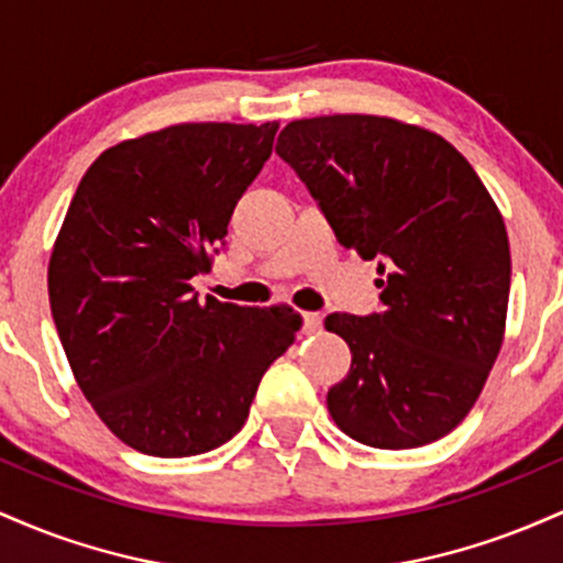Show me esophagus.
Instances as JSON below:
<instances>
[{
  "mask_svg": "<svg viewBox=\"0 0 563 563\" xmlns=\"http://www.w3.org/2000/svg\"><path fill=\"white\" fill-rule=\"evenodd\" d=\"M322 331V318L318 312H303V333L314 335Z\"/></svg>",
  "mask_w": 563,
  "mask_h": 563,
  "instance_id": "34e87169",
  "label": "esophagus"
}]
</instances>
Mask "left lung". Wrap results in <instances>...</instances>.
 Instances as JSON below:
<instances>
[{"mask_svg": "<svg viewBox=\"0 0 563 563\" xmlns=\"http://www.w3.org/2000/svg\"><path fill=\"white\" fill-rule=\"evenodd\" d=\"M277 153L309 187L344 249L380 260L371 318L333 312L352 349L328 410L367 448L450 434L484 389L506 335L510 249L500 209L448 140L389 115L299 119Z\"/></svg>", "mask_w": 563, "mask_h": 563, "instance_id": "obj_1", "label": "left lung"}]
</instances>
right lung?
I'll return each instance as SVG.
<instances>
[{"label": "right lung", "mask_w": 563, "mask_h": 563, "mask_svg": "<svg viewBox=\"0 0 563 563\" xmlns=\"http://www.w3.org/2000/svg\"><path fill=\"white\" fill-rule=\"evenodd\" d=\"M267 124H174L102 151L49 256L53 320L76 384L132 450L187 457L232 439L301 314L190 296L238 198L273 153Z\"/></svg>", "instance_id": "right-lung-1"}]
</instances>
